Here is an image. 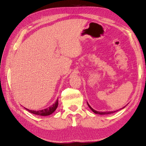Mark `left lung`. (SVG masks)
<instances>
[{"label":"left lung","instance_id":"obj_1","mask_svg":"<svg viewBox=\"0 0 146 146\" xmlns=\"http://www.w3.org/2000/svg\"><path fill=\"white\" fill-rule=\"evenodd\" d=\"M88 103V102H87ZM88 106H89V108H90L91 110V111H93V112H94L95 113V114H98V115H108V114H111V113H115V112H116V111H118V110H117V111H106V112H101V111H95V110H93V109L91 107V106L89 105V104L88 103ZM125 107H123V108H122V109H123V108H124ZM121 110V109H120Z\"/></svg>","mask_w":146,"mask_h":146}]
</instances>
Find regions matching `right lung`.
Masks as SVG:
<instances>
[{
	"mask_svg": "<svg viewBox=\"0 0 146 146\" xmlns=\"http://www.w3.org/2000/svg\"><path fill=\"white\" fill-rule=\"evenodd\" d=\"M58 99H57L56 101V102L55 104H53L52 106H51L50 107H49L46 109H44V110H42L33 111V110H28V109H26H26L28 111H29L31 113H33V114H35V115H40V116H48V115L52 114V113L55 111L56 110V109L58 107Z\"/></svg>",
	"mask_w": 146,
	"mask_h": 146,
	"instance_id": "add662e5",
	"label": "right lung"
}]
</instances>
